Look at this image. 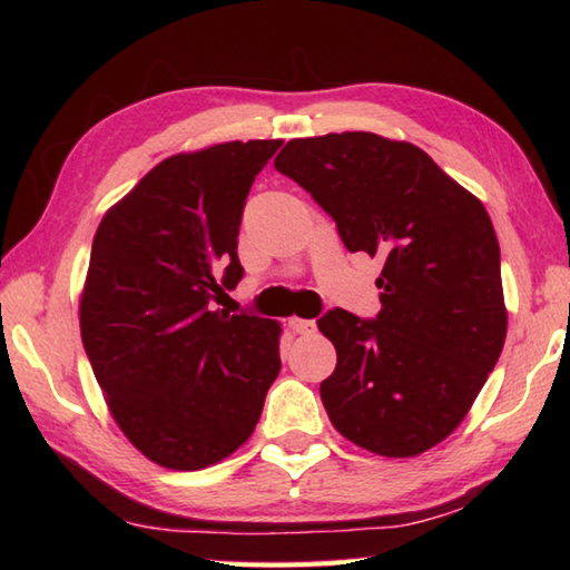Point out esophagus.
I'll return each mask as SVG.
<instances>
[{
    "instance_id": "34e87169",
    "label": "esophagus",
    "mask_w": 570,
    "mask_h": 570,
    "mask_svg": "<svg viewBox=\"0 0 570 570\" xmlns=\"http://www.w3.org/2000/svg\"><path fill=\"white\" fill-rule=\"evenodd\" d=\"M288 326H292V332L296 334H312L316 330V324L312 320H298V316H292Z\"/></svg>"
}]
</instances>
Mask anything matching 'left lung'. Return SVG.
Returning <instances> with one entry per match:
<instances>
[{
    "instance_id": "left-lung-1",
    "label": "left lung",
    "mask_w": 570,
    "mask_h": 570,
    "mask_svg": "<svg viewBox=\"0 0 570 570\" xmlns=\"http://www.w3.org/2000/svg\"><path fill=\"white\" fill-rule=\"evenodd\" d=\"M274 166L334 218L346 250L382 256V312L332 308L322 402L346 440L412 458L465 417L503 352L500 246L485 206L412 142L374 132L288 140Z\"/></svg>"
}]
</instances>
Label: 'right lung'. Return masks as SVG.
<instances>
[{"mask_svg": "<svg viewBox=\"0 0 570 570\" xmlns=\"http://www.w3.org/2000/svg\"><path fill=\"white\" fill-rule=\"evenodd\" d=\"M278 146L234 140L166 158L95 234L85 354L125 438L163 468L200 470L244 445L282 370L274 320L216 308L244 276L246 196Z\"/></svg>", "mask_w": 570, "mask_h": 570, "instance_id": "1", "label": "right lung"}]
</instances>
